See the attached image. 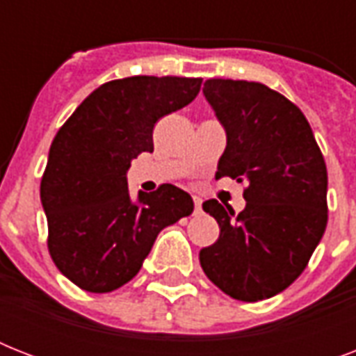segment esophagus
I'll return each instance as SVG.
<instances>
[{"mask_svg":"<svg viewBox=\"0 0 356 356\" xmlns=\"http://www.w3.org/2000/svg\"><path fill=\"white\" fill-rule=\"evenodd\" d=\"M192 200H194L195 212H200V211H201V203H203V200H201L200 195H194V197H192Z\"/></svg>","mask_w":356,"mask_h":356,"instance_id":"1","label":"esophagus"}]
</instances>
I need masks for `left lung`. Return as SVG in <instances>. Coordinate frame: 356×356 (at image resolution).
Returning <instances> with one entry per match:
<instances>
[{
  "label": "left lung",
  "mask_w": 356,
  "mask_h": 356,
  "mask_svg": "<svg viewBox=\"0 0 356 356\" xmlns=\"http://www.w3.org/2000/svg\"><path fill=\"white\" fill-rule=\"evenodd\" d=\"M227 133L216 179H236L245 209L203 203L220 238L200 251L222 292L254 303L286 290L327 227V166L303 113L260 83L209 79L203 88Z\"/></svg>",
  "instance_id": "8db88e82"
}]
</instances>
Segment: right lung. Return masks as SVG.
Masks as SVG:
<instances>
[{
	"label": "right lung",
	"instance_id": "1",
	"mask_svg": "<svg viewBox=\"0 0 356 356\" xmlns=\"http://www.w3.org/2000/svg\"><path fill=\"white\" fill-rule=\"evenodd\" d=\"M201 83L170 75L108 81L55 134L40 200L49 254L75 286L94 293L123 286L156 234L192 214V197L173 184L131 201L125 173L133 159L153 151L155 123L194 102Z\"/></svg>",
	"mask_w": 356,
	"mask_h": 356
}]
</instances>
